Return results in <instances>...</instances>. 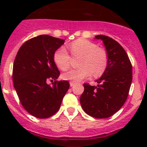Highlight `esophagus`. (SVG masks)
I'll use <instances>...</instances> for the list:
<instances>
[{
	"label": "esophagus",
	"mask_w": 147,
	"mask_h": 147,
	"mask_svg": "<svg viewBox=\"0 0 147 147\" xmlns=\"http://www.w3.org/2000/svg\"><path fill=\"white\" fill-rule=\"evenodd\" d=\"M75 82H70V86H73L74 85H75Z\"/></svg>",
	"instance_id": "obj_1"
}]
</instances>
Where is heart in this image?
<instances>
[{"label":"heart","instance_id":"1","mask_svg":"<svg viewBox=\"0 0 147 147\" xmlns=\"http://www.w3.org/2000/svg\"><path fill=\"white\" fill-rule=\"evenodd\" d=\"M73 57H82L78 69H73L63 74L65 80L78 82L93 75L99 77L105 71L108 65V57L105 50L98 48L95 43L85 39L72 42L70 46ZM54 61L61 70H68L71 63V57L64 47H60L54 54Z\"/></svg>","mask_w":147,"mask_h":147}]
</instances>
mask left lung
<instances>
[{
  "label": "left lung",
  "instance_id": "left-lung-1",
  "mask_svg": "<svg viewBox=\"0 0 147 147\" xmlns=\"http://www.w3.org/2000/svg\"><path fill=\"white\" fill-rule=\"evenodd\" d=\"M105 46L108 65L97 86L84 84L80 97L82 109L88 115L102 119L112 116L125 103L132 82V65L124 49L118 42L104 35H97Z\"/></svg>",
  "mask_w": 147,
  "mask_h": 147
}]
</instances>
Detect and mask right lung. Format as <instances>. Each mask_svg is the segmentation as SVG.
Returning a JSON list of instances; mask_svg holds the SVG:
<instances>
[{"label": "right lung", "instance_id": "right-lung-1", "mask_svg": "<svg viewBox=\"0 0 147 147\" xmlns=\"http://www.w3.org/2000/svg\"><path fill=\"white\" fill-rule=\"evenodd\" d=\"M65 41L39 35L25 42L17 52L13 65L15 90L23 108L37 118H48L59 109L70 84L56 81L60 75L54 54ZM55 80L52 86L47 82Z\"/></svg>", "mask_w": 147, "mask_h": 147}]
</instances>
